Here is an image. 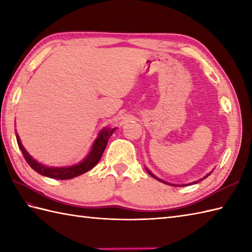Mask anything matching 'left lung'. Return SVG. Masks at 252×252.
Wrapping results in <instances>:
<instances>
[{
    "instance_id": "obj_1",
    "label": "left lung",
    "mask_w": 252,
    "mask_h": 252,
    "mask_svg": "<svg viewBox=\"0 0 252 252\" xmlns=\"http://www.w3.org/2000/svg\"><path fill=\"white\" fill-rule=\"evenodd\" d=\"M147 171H148V172L150 173V175H151V176H152L153 178H155V179H158V181H160V182H163V183H166V184H169V183H167V182H165L164 180H160V179H158V177H156V176H154V175H153V173H152V172H151V171H150L149 169H147ZM209 175H210V173H208V175H207V176H205V177H204L203 179L207 178V177H208ZM203 179H200V180H203ZM200 180H199V181H200ZM197 182H198V181H194V182H193V184H195V183H197ZM189 184H192V183H189ZM184 186H186V184H184ZM188 186H189V184H188ZM177 187H180V186H177Z\"/></svg>"
}]
</instances>
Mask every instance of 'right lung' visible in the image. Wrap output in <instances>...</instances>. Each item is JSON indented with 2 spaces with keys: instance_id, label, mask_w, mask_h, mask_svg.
Masks as SVG:
<instances>
[{
  "instance_id": "right-lung-1",
  "label": "right lung",
  "mask_w": 252,
  "mask_h": 252,
  "mask_svg": "<svg viewBox=\"0 0 252 252\" xmlns=\"http://www.w3.org/2000/svg\"><path fill=\"white\" fill-rule=\"evenodd\" d=\"M115 129L116 128H104V129H102L99 132L97 139L93 144L91 152H89L86 158H84L81 163L68 167H48L38 163V161L33 158L32 156L27 152L26 149L22 147L19 136L17 135V133L16 138L18 147L22 154H24V158H26L27 163L30 165L32 169H34L36 172L40 173V175L48 178L58 179V180H68V179H72L80 175H83V173L91 170L98 164V161L101 158V156L103 154L105 147H107L109 139Z\"/></svg>"
}]
</instances>
